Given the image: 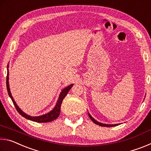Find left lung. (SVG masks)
Returning <instances> with one entry per match:
<instances>
[{
	"label": "left lung",
	"mask_w": 151,
	"mask_h": 151,
	"mask_svg": "<svg viewBox=\"0 0 151 151\" xmlns=\"http://www.w3.org/2000/svg\"><path fill=\"white\" fill-rule=\"evenodd\" d=\"M88 116L89 117H90V119L92 120V121H93L94 123H95L96 124H98L99 125V126H101V127H115V126H117V125H119V124H104V123H102V122H99V121H96L95 119H94L93 116H92L90 113L89 112H88Z\"/></svg>",
	"instance_id": "1"
}]
</instances>
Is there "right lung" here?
Here are the masks:
<instances>
[{"label":"right lung","instance_id":"right-lung-1","mask_svg":"<svg viewBox=\"0 0 151 151\" xmlns=\"http://www.w3.org/2000/svg\"><path fill=\"white\" fill-rule=\"evenodd\" d=\"M7 76H6V88H7V91H8L9 95L10 96V98L11 99V100L13 103L14 105L15 106V108L17 110V111L19 112V113L20 114V115L24 117L25 119H27L28 120H30V121H32L35 122H51L54 120L57 119L58 118V116H59L60 112V106H61V104H62V102L63 99L66 96V94H67L68 92L70 91V89L72 88V86H73V84H71V85H68V86H66L65 88H63L62 91H61L60 95L58 96V99L56 103V105L54 107L52 111H50V112H47L45 114H42V115L40 116H30L29 114H27L24 112L23 111L20 109L19 106L17 105L16 102L14 101L13 97L12 96V94L11 93V90H10V87H9V65L7 66Z\"/></svg>","mask_w":151,"mask_h":151}]
</instances>
